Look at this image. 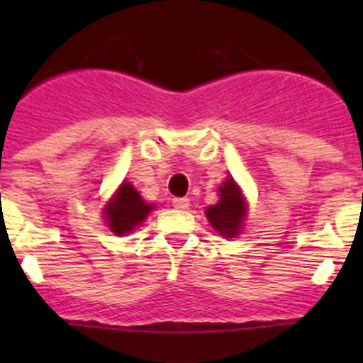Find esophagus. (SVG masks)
Masks as SVG:
<instances>
[{
  "mask_svg": "<svg viewBox=\"0 0 363 363\" xmlns=\"http://www.w3.org/2000/svg\"><path fill=\"white\" fill-rule=\"evenodd\" d=\"M189 203H191V201H189V198H172V205H174L176 209H179V211L189 209Z\"/></svg>",
  "mask_w": 363,
  "mask_h": 363,
  "instance_id": "34e87169",
  "label": "esophagus"
}]
</instances>
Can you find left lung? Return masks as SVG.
<instances>
[{
    "instance_id": "1",
    "label": "left lung",
    "mask_w": 363,
    "mask_h": 363,
    "mask_svg": "<svg viewBox=\"0 0 363 363\" xmlns=\"http://www.w3.org/2000/svg\"><path fill=\"white\" fill-rule=\"evenodd\" d=\"M205 214L209 218L211 225L225 238H234L238 234V230L242 229L243 216H245V201L233 178L221 184L220 201L213 207H207Z\"/></svg>"
}]
</instances>
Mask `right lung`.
I'll return each mask as SVG.
<instances>
[{"mask_svg": "<svg viewBox=\"0 0 363 363\" xmlns=\"http://www.w3.org/2000/svg\"><path fill=\"white\" fill-rule=\"evenodd\" d=\"M152 205L145 203L142 196L138 194L136 189L130 184H121L116 196L112 198L111 203L107 205V221L112 233L125 234L136 229L147 214L150 213Z\"/></svg>", "mask_w": 363, "mask_h": 363, "instance_id": "obj_1", "label": "right lung"}]
</instances>
